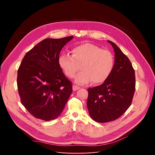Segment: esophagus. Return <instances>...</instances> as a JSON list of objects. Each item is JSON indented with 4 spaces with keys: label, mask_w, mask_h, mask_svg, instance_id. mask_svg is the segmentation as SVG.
Returning <instances> with one entry per match:
<instances>
[{
    "label": "esophagus",
    "mask_w": 155,
    "mask_h": 155,
    "mask_svg": "<svg viewBox=\"0 0 155 155\" xmlns=\"http://www.w3.org/2000/svg\"><path fill=\"white\" fill-rule=\"evenodd\" d=\"M72 87H73V90H74V91H77V90H78V89L80 88V87H78V86H77V85H74Z\"/></svg>",
    "instance_id": "esophagus-1"
}]
</instances>
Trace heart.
<instances>
[{"label": "heart", "mask_w": 155, "mask_h": 155, "mask_svg": "<svg viewBox=\"0 0 155 155\" xmlns=\"http://www.w3.org/2000/svg\"><path fill=\"white\" fill-rule=\"evenodd\" d=\"M114 64V55L110 51L91 43L75 46L72 55L63 54L59 58L61 68L70 78L75 76L81 67V72L75 78V81L81 85L91 81L94 84L104 83L110 76Z\"/></svg>", "instance_id": "obj_1"}]
</instances>
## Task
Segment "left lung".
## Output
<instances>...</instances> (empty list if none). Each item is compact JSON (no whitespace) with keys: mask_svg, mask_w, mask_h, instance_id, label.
<instances>
[{"mask_svg":"<svg viewBox=\"0 0 155 155\" xmlns=\"http://www.w3.org/2000/svg\"><path fill=\"white\" fill-rule=\"evenodd\" d=\"M115 61L112 72L101 85L88 88L87 105L92 120L99 123L114 121L123 115L132 103L135 72L130 60L113 42Z\"/></svg>","mask_w":155,"mask_h":155,"instance_id":"8db88e82","label":"left lung"}]
</instances>
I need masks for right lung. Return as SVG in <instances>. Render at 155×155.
Segmentation results:
<instances>
[{
  "instance_id": "add662e5",
  "label": "right lung",
  "mask_w": 155,
  "mask_h": 155,
  "mask_svg": "<svg viewBox=\"0 0 155 155\" xmlns=\"http://www.w3.org/2000/svg\"><path fill=\"white\" fill-rule=\"evenodd\" d=\"M45 39L28 51L17 72L21 104L35 118L45 121L61 114L72 85L59 64L60 51L73 38Z\"/></svg>"
}]
</instances>
